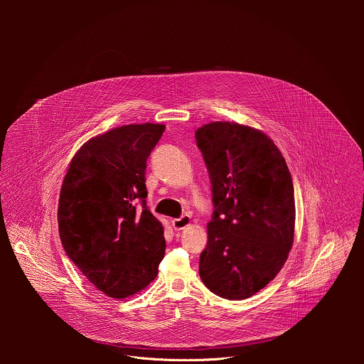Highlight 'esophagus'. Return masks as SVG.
<instances>
[{"mask_svg": "<svg viewBox=\"0 0 364 364\" xmlns=\"http://www.w3.org/2000/svg\"><path fill=\"white\" fill-rule=\"evenodd\" d=\"M189 224H191V215H186V214L181 215L179 218L172 220V227H173V230H176V231L183 230V228L188 227Z\"/></svg>", "mask_w": 364, "mask_h": 364, "instance_id": "34e87169", "label": "esophagus"}]
</instances>
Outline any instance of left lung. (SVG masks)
<instances>
[{"label": "left lung", "instance_id": "8db88e82", "mask_svg": "<svg viewBox=\"0 0 364 364\" xmlns=\"http://www.w3.org/2000/svg\"><path fill=\"white\" fill-rule=\"evenodd\" d=\"M213 189L199 274L223 299L244 300L280 272L293 245L294 188L286 161L259 130L213 122L195 133Z\"/></svg>", "mask_w": 364, "mask_h": 364}]
</instances>
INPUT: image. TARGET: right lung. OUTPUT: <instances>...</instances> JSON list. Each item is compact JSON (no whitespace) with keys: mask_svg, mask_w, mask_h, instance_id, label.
I'll list each match as a JSON object with an SVG mask.
<instances>
[{"mask_svg":"<svg viewBox=\"0 0 364 364\" xmlns=\"http://www.w3.org/2000/svg\"><path fill=\"white\" fill-rule=\"evenodd\" d=\"M164 130V124H127L91 139L63 181V248L112 299H126L149 286L165 254L164 228L146 200L147 158Z\"/></svg>","mask_w":364,"mask_h":364,"instance_id":"right-lung-1","label":"right lung"}]
</instances>
